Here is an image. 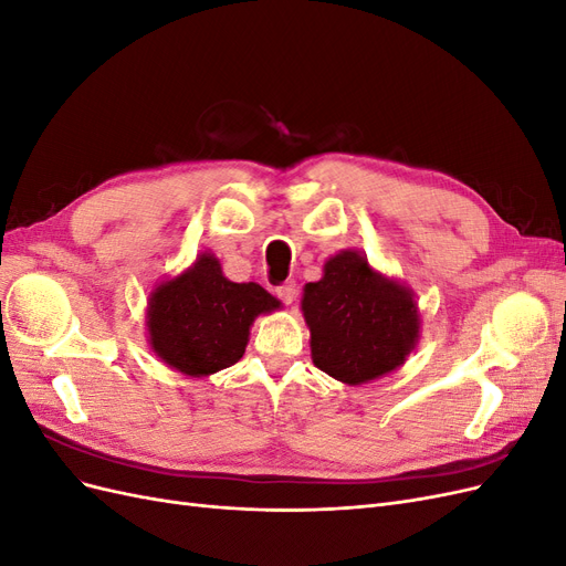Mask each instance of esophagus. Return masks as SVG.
I'll list each match as a JSON object with an SVG mask.
<instances>
[{"label": "esophagus", "instance_id": "obj_1", "mask_svg": "<svg viewBox=\"0 0 566 566\" xmlns=\"http://www.w3.org/2000/svg\"><path fill=\"white\" fill-rule=\"evenodd\" d=\"M276 297H279L283 304H293V302H295V297H297V287H295V283L279 285V287H276Z\"/></svg>", "mask_w": 566, "mask_h": 566}]
</instances>
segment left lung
Wrapping results in <instances>:
<instances>
[{
    "label": "left lung",
    "instance_id": "obj_1",
    "mask_svg": "<svg viewBox=\"0 0 566 566\" xmlns=\"http://www.w3.org/2000/svg\"><path fill=\"white\" fill-rule=\"evenodd\" d=\"M302 312L312 331L314 364L347 385L399 368L420 331L413 295L375 273L354 250L331 256L323 279L304 285Z\"/></svg>",
    "mask_w": 566,
    "mask_h": 566
}]
</instances>
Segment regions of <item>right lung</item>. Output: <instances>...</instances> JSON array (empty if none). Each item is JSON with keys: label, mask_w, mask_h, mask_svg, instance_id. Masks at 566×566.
<instances>
[{"label": "right lung", "mask_w": 566, "mask_h": 566, "mask_svg": "<svg viewBox=\"0 0 566 566\" xmlns=\"http://www.w3.org/2000/svg\"><path fill=\"white\" fill-rule=\"evenodd\" d=\"M279 306L262 285L233 283L212 254H200L150 295V347L167 366L202 378L241 361L254 316Z\"/></svg>", "instance_id": "obj_1"}]
</instances>
